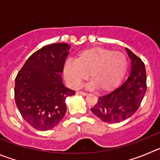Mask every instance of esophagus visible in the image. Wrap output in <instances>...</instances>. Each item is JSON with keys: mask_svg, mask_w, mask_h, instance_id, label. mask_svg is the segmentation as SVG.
<instances>
[{"mask_svg": "<svg viewBox=\"0 0 160 160\" xmlns=\"http://www.w3.org/2000/svg\"><path fill=\"white\" fill-rule=\"evenodd\" d=\"M77 93H78V94H80V95H82V96H87V95H88L87 92H82V91H78Z\"/></svg>", "mask_w": 160, "mask_h": 160, "instance_id": "1", "label": "esophagus"}]
</instances>
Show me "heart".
I'll list each match as a JSON object with an SVG mask.
<instances>
[{
  "mask_svg": "<svg viewBox=\"0 0 160 160\" xmlns=\"http://www.w3.org/2000/svg\"><path fill=\"white\" fill-rule=\"evenodd\" d=\"M127 68V59L123 53L102 47H94L79 52L75 61L66 62L63 74L68 84L77 89L87 78L89 87L106 92L121 82Z\"/></svg>",
  "mask_w": 160,
  "mask_h": 160,
  "instance_id": "obj_1",
  "label": "heart"
}]
</instances>
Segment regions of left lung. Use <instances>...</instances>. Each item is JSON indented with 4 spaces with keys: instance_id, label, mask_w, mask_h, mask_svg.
Returning a JSON list of instances; mask_svg holds the SVG:
<instances>
[{
    "instance_id": "8db88e82",
    "label": "left lung",
    "mask_w": 160,
    "mask_h": 160,
    "mask_svg": "<svg viewBox=\"0 0 160 160\" xmlns=\"http://www.w3.org/2000/svg\"><path fill=\"white\" fill-rule=\"evenodd\" d=\"M126 50L131 63L128 78L113 91L99 97L91 108L94 115L108 123H118L130 118L139 108L147 89L144 63L129 48Z\"/></svg>"
}]
</instances>
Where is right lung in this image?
Returning a JSON list of instances; mask_svg holds the SVG:
<instances>
[{
	"mask_svg": "<svg viewBox=\"0 0 160 160\" xmlns=\"http://www.w3.org/2000/svg\"><path fill=\"white\" fill-rule=\"evenodd\" d=\"M70 45L56 43L33 52L17 74L15 100L22 118L38 130L55 127L67 112L65 100L75 91L65 87L61 74Z\"/></svg>",
	"mask_w": 160,
	"mask_h": 160,
	"instance_id": "obj_1",
	"label": "right lung"
}]
</instances>
